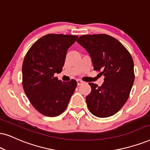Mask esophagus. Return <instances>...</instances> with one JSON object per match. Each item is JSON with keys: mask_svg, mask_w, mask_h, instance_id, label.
Listing matches in <instances>:
<instances>
[{"mask_svg": "<svg viewBox=\"0 0 150 150\" xmlns=\"http://www.w3.org/2000/svg\"><path fill=\"white\" fill-rule=\"evenodd\" d=\"M77 86H79V85L82 84L84 82H83L81 80H80V79H77Z\"/></svg>", "mask_w": 150, "mask_h": 150, "instance_id": "obj_1", "label": "esophagus"}]
</instances>
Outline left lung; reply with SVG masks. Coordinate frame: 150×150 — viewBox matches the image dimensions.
Listing matches in <instances>:
<instances>
[{
	"label": "left lung",
	"mask_w": 150,
	"mask_h": 150,
	"mask_svg": "<svg viewBox=\"0 0 150 150\" xmlns=\"http://www.w3.org/2000/svg\"><path fill=\"white\" fill-rule=\"evenodd\" d=\"M77 42L89 53L95 71L105 76L101 86L88 83L91 91L86 97L87 107L97 117L111 116L129 96L135 78L133 59L120 41L105 34L82 35Z\"/></svg>",
	"instance_id": "8db88e82"
}]
</instances>
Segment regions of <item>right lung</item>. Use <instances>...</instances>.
Masks as SVG:
<instances>
[{"label": "right lung", "mask_w": 150, "mask_h": 150, "mask_svg": "<svg viewBox=\"0 0 150 150\" xmlns=\"http://www.w3.org/2000/svg\"><path fill=\"white\" fill-rule=\"evenodd\" d=\"M77 36L48 34L32 45L22 66L23 87L35 109L48 117L65 111L77 81L59 80L54 74L62 71L68 49Z\"/></svg>", "instance_id": "right-lung-1"}]
</instances>
